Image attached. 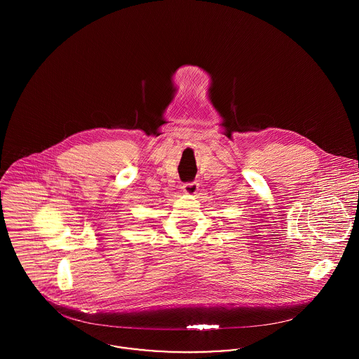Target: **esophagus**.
<instances>
[{
	"label": "esophagus",
	"mask_w": 359,
	"mask_h": 359,
	"mask_svg": "<svg viewBox=\"0 0 359 359\" xmlns=\"http://www.w3.org/2000/svg\"><path fill=\"white\" fill-rule=\"evenodd\" d=\"M198 191H199V184L195 181V182H189V184H184V187H182V192L185 194V195H196L198 194Z\"/></svg>",
	"instance_id": "esophagus-1"
}]
</instances>
